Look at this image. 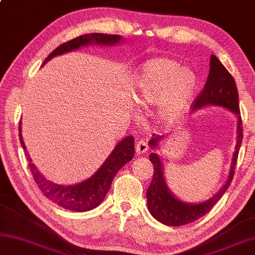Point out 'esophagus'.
I'll list each match as a JSON object with an SVG mask.
<instances>
[{
    "instance_id": "34e87169",
    "label": "esophagus",
    "mask_w": 255,
    "mask_h": 255,
    "mask_svg": "<svg viewBox=\"0 0 255 255\" xmlns=\"http://www.w3.org/2000/svg\"><path fill=\"white\" fill-rule=\"evenodd\" d=\"M136 152L138 155L140 154H145V152L148 150V145L145 140H139L136 143Z\"/></svg>"
}]
</instances>
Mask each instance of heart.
Segmentation results:
<instances>
[{
  "mask_svg": "<svg viewBox=\"0 0 255 255\" xmlns=\"http://www.w3.org/2000/svg\"><path fill=\"white\" fill-rule=\"evenodd\" d=\"M196 88L197 78L191 69L180 68L172 59L156 58L139 69L132 85V95L141 107L157 105V120L172 125L188 110Z\"/></svg>",
  "mask_w": 255,
  "mask_h": 255,
  "instance_id": "1",
  "label": "heart"
}]
</instances>
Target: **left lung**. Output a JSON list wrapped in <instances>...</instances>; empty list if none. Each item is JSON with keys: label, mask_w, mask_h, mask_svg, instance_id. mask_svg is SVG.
I'll list each match as a JSON object with an SVG mask.
<instances>
[{"label": "left lung", "mask_w": 255, "mask_h": 255, "mask_svg": "<svg viewBox=\"0 0 255 255\" xmlns=\"http://www.w3.org/2000/svg\"><path fill=\"white\" fill-rule=\"evenodd\" d=\"M207 106H219V107L226 108L237 115L238 117L237 145H235V150L233 152L228 179L220 191L210 200L196 203V204L186 203L176 197L170 191L164 176V166L161 163V158L158 154L151 152L149 155V160L154 166V175H152L151 183L146 193L147 206L150 214L165 225L182 226L192 223L200 217L204 216L221 200V197L223 196V194L232 183L239 150L243 139L242 120H241L239 108V95L233 77L230 75V72L226 70V68L214 54L211 55L210 73H208L204 89L194 101L193 112L207 107ZM165 138V135L154 136L149 141V146L152 149H158L160 142Z\"/></svg>", "instance_id": "8db88e82"}]
</instances>
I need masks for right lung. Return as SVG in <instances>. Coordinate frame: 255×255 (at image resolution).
<instances>
[{
	"label": "right lung",
	"mask_w": 255,
	"mask_h": 255,
	"mask_svg": "<svg viewBox=\"0 0 255 255\" xmlns=\"http://www.w3.org/2000/svg\"><path fill=\"white\" fill-rule=\"evenodd\" d=\"M122 41V36L116 34H83L59 45L57 49L53 50L48 55V58L43 62V66L49 60L57 57V55L71 52V51L78 50L81 47H87V45L92 44L103 45V47L104 45L105 47H113V45L118 44ZM18 131H20V133H18L20 142L25 151L29 168L41 192L43 193L45 197L52 201L54 204L73 212H87L99 206L100 203L104 201V198L107 195L116 174L118 173V170L124 165L130 161L133 155H135V139H133L132 136H127L116 145L112 154L108 156V158L104 161V164L100 166L98 170L91 177L75 185H59L45 178L39 172L36 166L32 163L29 152L26 150L25 143L23 141L21 133V122L18 124Z\"/></svg>",
	"instance_id": "obj_1"
}]
</instances>
